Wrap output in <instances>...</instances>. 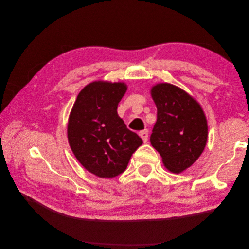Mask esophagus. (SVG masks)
<instances>
[{
	"mask_svg": "<svg viewBox=\"0 0 249 249\" xmlns=\"http://www.w3.org/2000/svg\"><path fill=\"white\" fill-rule=\"evenodd\" d=\"M139 136L142 138L143 142L146 143L148 140V130H143L139 133Z\"/></svg>",
	"mask_w": 249,
	"mask_h": 249,
	"instance_id": "34e87169",
	"label": "esophagus"
}]
</instances>
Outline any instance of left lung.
Returning a JSON list of instances; mask_svg holds the SVG:
<instances>
[{
	"label": "left lung",
	"mask_w": 249,
	"mask_h": 249,
	"mask_svg": "<svg viewBox=\"0 0 249 249\" xmlns=\"http://www.w3.org/2000/svg\"><path fill=\"white\" fill-rule=\"evenodd\" d=\"M157 122L150 143L168 170L179 173L190 167L205 149L208 124L199 104L180 88L161 83L152 89Z\"/></svg>",
	"instance_id": "obj_1"
}]
</instances>
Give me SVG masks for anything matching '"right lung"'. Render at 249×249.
I'll list each match as a JSON object with an SVG mask.
<instances>
[{"label": "right lung", "instance_id": "obj_1", "mask_svg": "<svg viewBox=\"0 0 249 249\" xmlns=\"http://www.w3.org/2000/svg\"><path fill=\"white\" fill-rule=\"evenodd\" d=\"M126 91L124 83L93 82L83 88L67 126L73 155L88 171L111 178L123 173L142 143L117 114Z\"/></svg>", "mask_w": 249, "mask_h": 249}]
</instances>
